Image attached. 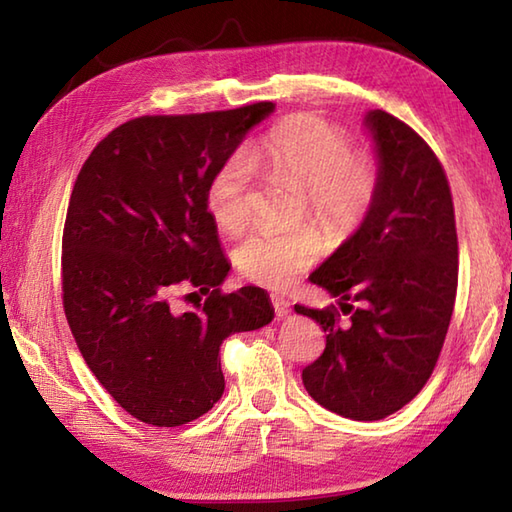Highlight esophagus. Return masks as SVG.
Here are the masks:
<instances>
[{"instance_id": "1", "label": "esophagus", "mask_w": 512, "mask_h": 512, "mask_svg": "<svg viewBox=\"0 0 512 512\" xmlns=\"http://www.w3.org/2000/svg\"><path fill=\"white\" fill-rule=\"evenodd\" d=\"M270 301H273V308H275L277 319L288 317V312H290V301L288 299L279 297V295H273V297H270Z\"/></svg>"}]
</instances>
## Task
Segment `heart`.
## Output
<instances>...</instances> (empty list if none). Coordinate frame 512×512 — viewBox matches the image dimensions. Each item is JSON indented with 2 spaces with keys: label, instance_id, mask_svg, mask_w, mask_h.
Returning a JSON list of instances; mask_svg holds the SVG:
<instances>
[{
  "label": "heart",
  "instance_id": "heart-1",
  "mask_svg": "<svg viewBox=\"0 0 512 512\" xmlns=\"http://www.w3.org/2000/svg\"><path fill=\"white\" fill-rule=\"evenodd\" d=\"M297 184L303 193L301 215H308L332 239L350 237L372 213L378 198V167L354 151L352 136L317 114H299L277 125L262 143L228 156L206 184V209L226 233L242 231L255 167ZM323 253L317 228L255 231L235 248V264L259 286L284 290L306 273Z\"/></svg>",
  "mask_w": 512,
  "mask_h": 512
}]
</instances>
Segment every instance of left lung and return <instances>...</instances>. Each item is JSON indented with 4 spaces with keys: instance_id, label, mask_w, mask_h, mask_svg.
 <instances>
[{
    "instance_id": "1",
    "label": "left lung",
    "mask_w": 512,
    "mask_h": 512,
    "mask_svg": "<svg viewBox=\"0 0 512 512\" xmlns=\"http://www.w3.org/2000/svg\"><path fill=\"white\" fill-rule=\"evenodd\" d=\"M365 125L378 154L374 209L310 275L339 308L295 310L325 332L323 354L301 374L308 394L343 418L383 420L438 363L458 290V233L433 149L383 110Z\"/></svg>"
}]
</instances>
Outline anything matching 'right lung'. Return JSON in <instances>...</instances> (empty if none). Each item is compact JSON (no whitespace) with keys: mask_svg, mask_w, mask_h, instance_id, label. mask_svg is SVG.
<instances>
[{"mask_svg":"<svg viewBox=\"0 0 512 512\" xmlns=\"http://www.w3.org/2000/svg\"><path fill=\"white\" fill-rule=\"evenodd\" d=\"M275 110L140 116L116 127L79 171L63 226V310L76 345L118 405L180 427L224 394L220 345L273 321L268 292H224L228 259L206 184L248 129ZM206 294L182 313L175 303Z\"/></svg>","mask_w":512,"mask_h":512,"instance_id":"obj_1","label":"right lung"}]
</instances>
